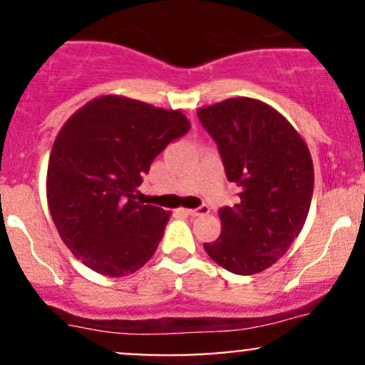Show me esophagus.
Here are the masks:
<instances>
[{"instance_id":"obj_1","label":"esophagus","mask_w":365,"mask_h":365,"mask_svg":"<svg viewBox=\"0 0 365 365\" xmlns=\"http://www.w3.org/2000/svg\"><path fill=\"white\" fill-rule=\"evenodd\" d=\"M187 215L190 217H197V215H205V213L210 212V206L208 205H201L200 208H194V210H183Z\"/></svg>"}]
</instances>
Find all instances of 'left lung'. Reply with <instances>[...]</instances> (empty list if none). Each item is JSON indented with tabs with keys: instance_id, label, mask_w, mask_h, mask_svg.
Segmentation results:
<instances>
[{
	"instance_id": "left-lung-1",
	"label": "left lung",
	"mask_w": 365,
	"mask_h": 365,
	"mask_svg": "<svg viewBox=\"0 0 365 365\" xmlns=\"http://www.w3.org/2000/svg\"><path fill=\"white\" fill-rule=\"evenodd\" d=\"M215 139L230 182L242 187L240 203L219 210V240L205 244L226 270H267L295 242L314 189L311 152L292 123L264 102L227 98L197 109Z\"/></svg>"
}]
</instances>
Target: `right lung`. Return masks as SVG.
Masks as SVG:
<instances>
[{
	"instance_id": "1",
	"label": "right lung",
	"mask_w": 365,
	"mask_h": 365,
	"mask_svg": "<svg viewBox=\"0 0 365 365\" xmlns=\"http://www.w3.org/2000/svg\"><path fill=\"white\" fill-rule=\"evenodd\" d=\"M190 128L182 111L120 95L65 121L47 165V203L70 252L109 277L134 274L157 251L171 212L139 201L153 159Z\"/></svg>"
}]
</instances>
